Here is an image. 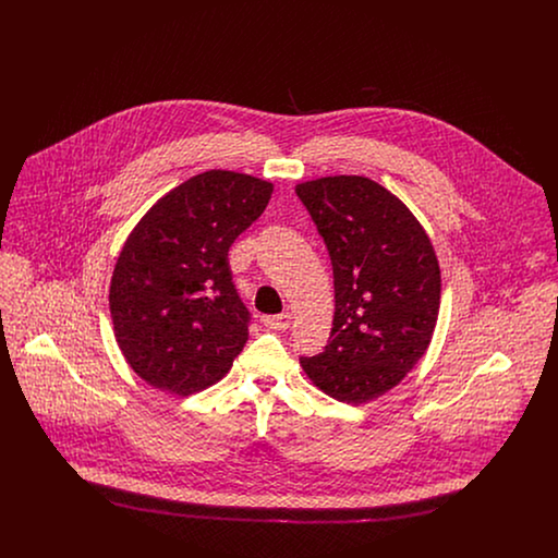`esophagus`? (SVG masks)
Returning <instances> with one entry per match:
<instances>
[{"label": "esophagus", "mask_w": 558, "mask_h": 558, "mask_svg": "<svg viewBox=\"0 0 558 558\" xmlns=\"http://www.w3.org/2000/svg\"><path fill=\"white\" fill-rule=\"evenodd\" d=\"M291 314H278V316H267V318H264V324H266L269 330H287V328H291Z\"/></svg>", "instance_id": "1"}]
</instances>
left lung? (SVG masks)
Here are the masks:
<instances>
[{
	"label": "left lung",
	"instance_id": "1",
	"mask_svg": "<svg viewBox=\"0 0 558 558\" xmlns=\"http://www.w3.org/2000/svg\"><path fill=\"white\" fill-rule=\"evenodd\" d=\"M330 255V341L301 357L310 380L345 403L398 387L423 357L439 316L441 271L425 228L387 187L328 175L294 187Z\"/></svg>",
	"mask_w": 558,
	"mask_h": 558
}]
</instances>
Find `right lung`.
Segmentation results:
<instances>
[{"mask_svg":"<svg viewBox=\"0 0 558 558\" xmlns=\"http://www.w3.org/2000/svg\"><path fill=\"white\" fill-rule=\"evenodd\" d=\"M274 184L211 169L135 223L110 278L114 339L132 371L186 398L223 378L248 339L228 251L266 211Z\"/></svg>","mask_w":558,"mask_h":558,"instance_id":"obj_1","label":"right lung"}]
</instances>
